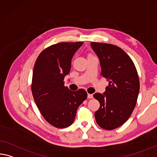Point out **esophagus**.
<instances>
[{
    "label": "esophagus",
    "mask_w": 157,
    "mask_h": 157,
    "mask_svg": "<svg viewBox=\"0 0 157 157\" xmlns=\"http://www.w3.org/2000/svg\"><path fill=\"white\" fill-rule=\"evenodd\" d=\"M87 97H88V98H93V95H92V94H88Z\"/></svg>",
    "instance_id": "obj_1"
}]
</instances>
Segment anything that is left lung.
Wrapping results in <instances>:
<instances>
[{
  "mask_svg": "<svg viewBox=\"0 0 157 157\" xmlns=\"http://www.w3.org/2000/svg\"><path fill=\"white\" fill-rule=\"evenodd\" d=\"M91 46L100 61L101 75L109 81L105 93L94 95L100 103L95 119L101 128L113 130L123 125L135 108L140 90L138 72L120 47L94 42Z\"/></svg>",
  "mask_w": 157,
  "mask_h": 157,
  "instance_id": "obj_1",
  "label": "left lung"
}]
</instances>
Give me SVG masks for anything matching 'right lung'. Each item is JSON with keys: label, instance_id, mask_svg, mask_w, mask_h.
Masks as SVG:
<instances>
[{"label": "right lung", "instance_id": "add662e5", "mask_svg": "<svg viewBox=\"0 0 157 157\" xmlns=\"http://www.w3.org/2000/svg\"><path fill=\"white\" fill-rule=\"evenodd\" d=\"M82 42L56 43L39 54L34 65L31 90L34 101L44 119L54 127L71 126L78 107L87 97L85 90L71 91L64 86L71 59Z\"/></svg>", "mask_w": 157, "mask_h": 157}]
</instances>
